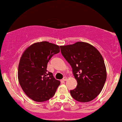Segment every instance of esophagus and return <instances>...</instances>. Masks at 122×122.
I'll return each instance as SVG.
<instances>
[{
	"instance_id": "esophagus-1",
	"label": "esophagus",
	"mask_w": 122,
	"mask_h": 122,
	"mask_svg": "<svg viewBox=\"0 0 122 122\" xmlns=\"http://www.w3.org/2000/svg\"><path fill=\"white\" fill-rule=\"evenodd\" d=\"M67 77H64V78H63V81H67Z\"/></svg>"
}]
</instances>
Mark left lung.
Returning a JSON list of instances; mask_svg holds the SVG:
<instances>
[{"instance_id":"8db88e82","label":"left lung","mask_w":122,"mask_h":122,"mask_svg":"<svg viewBox=\"0 0 122 122\" xmlns=\"http://www.w3.org/2000/svg\"><path fill=\"white\" fill-rule=\"evenodd\" d=\"M60 47L78 83L75 89L70 91L72 97L80 102L92 101L101 93L107 78L101 53L95 47L83 41Z\"/></svg>"}]
</instances>
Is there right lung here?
<instances>
[{
  "instance_id": "obj_1",
  "label": "right lung",
  "mask_w": 122,
  "mask_h": 122,
  "mask_svg": "<svg viewBox=\"0 0 122 122\" xmlns=\"http://www.w3.org/2000/svg\"><path fill=\"white\" fill-rule=\"evenodd\" d=\"M60 52L59 46L48 41L37 42L27 47L18 66V81L28 97L38 102L47 101L55 95L61 84L47 70L51 57Z\"/></svg>"
}]
</instances>
